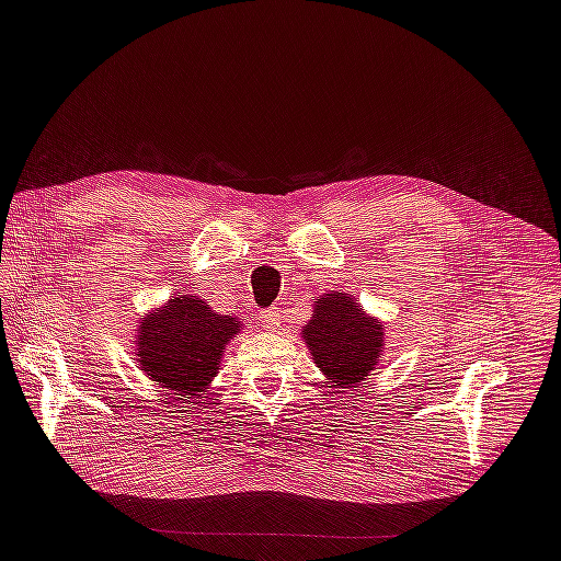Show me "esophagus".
<instances>
[{"mask_svg": "<svg viewBox=\"0 0 561 561\" xmlns=\"http://www.w3.org/2000/svg\"><path fill=\"white\" fill-rule=\"evenodd\" d=\"M259 321H261V325L265 328V330H273V332H277L279 328H282V309L279 307H273V309H265V311H261L259 313Z\"/></svg>", "mask_w": 561, "mask_h": 561, "instance_id": "34e87169", "label": "esophagus"}]
</instances>
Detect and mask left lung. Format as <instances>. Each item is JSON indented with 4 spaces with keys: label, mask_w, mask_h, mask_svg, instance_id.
I'll list each match as a JSON object with an SVG mask.
<instances>
[{
    "label": "left lung",
    "mask_w": 561,
    "mask_h": 561,
    "mask_svg": "<svg viewBox=\"0 0 561 561\" xmlns=\"http://www.w3.org/2000/svg\"><path fill=\"white\" fill-rule=\"evenodd\" d=\"M305 344L330 387H355L367 378L385 346V325L364 313L348 294H325L302 328Z\"/></svg>",
    "instance_id": "left-lung-1"
}]
</instances>
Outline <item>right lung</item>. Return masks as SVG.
<instances>
[{
	"mask_svg": "<svg viewBox=\"0 0 561 561\" xmlns=\"http://www.w3.org/2000/svg\"><path fill=\"white\" fill-rule=\"evenodd\" d=\"M238 330L240 321L213 311L202 298L172 296L146 313L137 330L139 369L183 401L206 399L225 346Z\"/></svg>",
	"mask_w": 561,
	"mask_h": 561,
	"instance_id": "1",
	"label": "right lung"
}]
</instances>
